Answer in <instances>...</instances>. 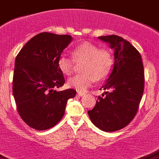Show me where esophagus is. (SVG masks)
<instances>
[{"mask_svg": "<svg viewBox=\"0 0 159 159\" xmlns=\"http://www.w3.org/2000/svg\"><path fill=\"white\" fill-rule=\"evenodd\" d=\"M78 96H83V95H84V92H78Z\"/></svg>", "mask_w": 159, "mask_h": 159, "instance_id": "1", "label": "esophagus"}]
</instances>
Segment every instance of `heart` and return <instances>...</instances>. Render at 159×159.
I'll return each instance as SVG.
<instances>
[{"label": "heart", "instance_id": "heart-1", "mask_svg": "<svg viewBox=\"0 0 159 159\" xmlns=\"http://www.w3.org/2000/svg\"><path fill=\"white\" fill-rule=\"evenodd\" d=\"M73 58L62 54L57 60L60 71L70 76L75 70V63L84 62L81 75H75L67 81L70 88L79 92H84L93 84L95 79L106 78L112 70L114 58L107 49H99L98 46L91 43H84L72 50Z\"/></svg>", "mask_w": 159, "mask_h": 159}]
</instances>
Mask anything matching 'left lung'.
Here are the masks:
<instances>
[{
    "mask_svg": "<svg viewBox=\"0 0 159 159\" xmlns=\"http://www.w3.org/2000/svg\"><path fill=\"white\" fill-rule=\"evenodd\" d=\"M98 39L114 49L115 63L102 87L106 92L98 96L95 107L88 113L100 130L113 132L128 125L138 112L144 92V66L138 50L122 37L111 35Z\"/></svg>",
    "mask_w": 159,
    "mask_h": 159,
    "instance_id": "1",
    "label": "left lung"
}]
</instances>
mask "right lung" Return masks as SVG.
<instances>
[{"label": "right lung", "mask_w": 159, "mask_h": 159, "mask_svg": "<svg viewBox=\"0 0 159 159\" xmlns=\"http://www.w3.org/2000/svg\"><path fill=\"white\" fill-rule=\"evenodd\" d=\"M69 35L41 32L32 37L15 58L13 95L24 122L37 130L54 127L65 112L75 89L57 92L65 82L57 60L71 42Z\"/></svg>", "instance_id": "1"}]
</instances>
